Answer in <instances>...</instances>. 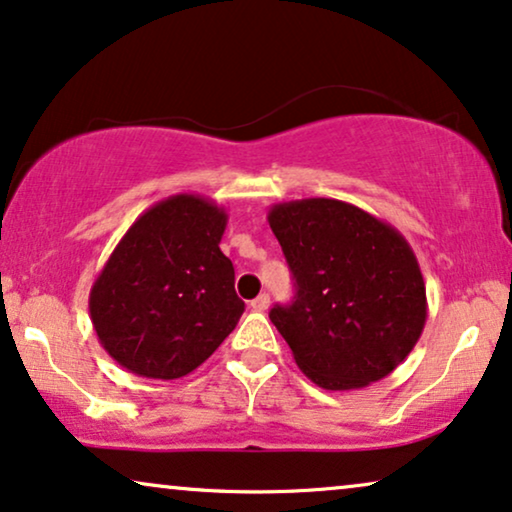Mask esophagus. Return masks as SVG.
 Listing matches in <instances>:
<instances>
[{
	"mask_svg": "<svg viewBox=\"0 0 512 512\" xmlns=\"http://www.w3.org/2000/svg\"><path fill=\"white\" fill-rule=\"evenodd\" d=\"M268 308H270V296L268 294L256 296L254 301H251V310H256V313H265Z\"/></svg>",
	"mask_w": 512,
	"mask_h": 512,
	"instance_id": "1",
	"label": "esophagus"
}]
</instances>
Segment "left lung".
<instances>
[{
    "label": "left lung",
    "mask_w": 512,
    "mask_h": 512,
    "mask_svg": "<svg viewBox=\"0 0 512 512\" xmlns=\"http://www.w3.org/2000/svg\"><path fill=\"white\" fill-rule=\"evenodd\" d=\"M268 223L294 275L291 305L270 320L298 369L324 390L381 381L426 327V282L393 225L341 199L275 204Z\"/></svg>",
    "instance_id": "obj_1"
}]
</instances>
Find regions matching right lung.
I'll return each mask as SVG.
<instances>
[{"label":"right lung","mask_w":512,"mask_h":512,"mask_svg":"<svg viewBox=\"0 0 512 512\" xmlns=\"http://www.w3.org/2000/svg\"><path fill=\"white\" fill-rule=\"evenodd\" d=\"M228 214L207 197L157 202L112 251L89 294L98 341L112 360L145 378L188 376L244 313L235 268L223 254Z\"/></svg>","instance_id":"obj_1"}]
</instances>
